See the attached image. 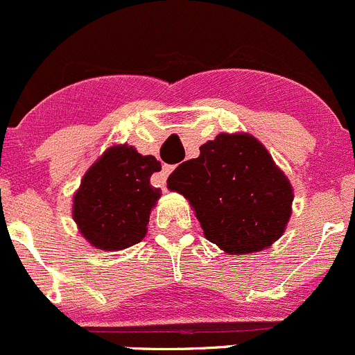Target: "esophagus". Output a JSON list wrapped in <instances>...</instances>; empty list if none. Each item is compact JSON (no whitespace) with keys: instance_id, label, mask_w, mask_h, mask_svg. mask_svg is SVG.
Listing matches in <instances>:
<instances>
[{"instance_id":"obj_1","label":"esophagus","mask_w":355,"mask_h":355,"mask_svg":"<svg viewBox=\"0 0 355 355\" xmlns=\"http://www.w3.org/2000/svg\"><path fill=\"white\" fill-rule=\"evenodd\" d=\"M173 169H174V166H167V164H164L162 171H160V173L157 174V182H159V186H166L167 176H169V174L173 173Z\"/></svg>"}]
</instances>
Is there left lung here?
Instances as JSON below:
<instances>
[{
    "label": "left lung",
    "instance_id": "1",
    "mask_svg": "<svg viewBox=\"0 0 355 355\" xmlns=\"http://www.w3.org/2000/svg\"><path fill=\"white\" fill-rule=\"evenodd\" d=\"M171 176L195 207L205 237L220 250L254 253L284 234L292 186L257 138L217 135Z\"/></svg>",
    "mask_w": 355,
    "mask_h": 355
}]
</instances>
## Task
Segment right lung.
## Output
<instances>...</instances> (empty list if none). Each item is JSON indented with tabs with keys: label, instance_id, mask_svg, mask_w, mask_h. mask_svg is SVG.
<instances>
[{
	"label": "right lung",
	"instance_id": "1",
	"mask_svg": "<svg viewBox=\"0 0 355 355\" xmlns=\"http://www.w3.org/2000/svg\"><path fill=\"white\" fill-rule=\"evenodd\" d=\"M160 169L155 157L141 155L133 147L109 148L87 171L73 198V218L83 237L107 251L140 243L160 196L150 178Z\"/></svg>",
	"mask_w": 355,
	"mask_h": 355
}]
</instances>
